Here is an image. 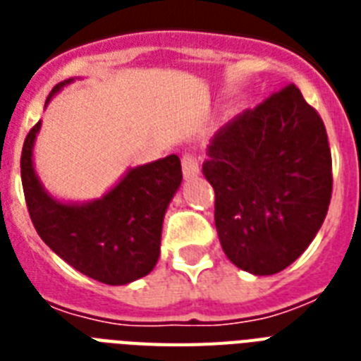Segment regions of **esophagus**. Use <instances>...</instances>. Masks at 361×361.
Instances as JSON below:
<instances>
[{
    "label": "esophagus",
    "instance_id": "esophagus-1",
    "mask_svg": "<svg viewBox=\"0 0 361 361\" xmlns=\"http://www.w3.org/2000/svg\"><path fill=\"white\" fill-rule=\"evenodd\" d=\"M181 166H183V176L185 178H195L200 172V166H198V157L195 153H185L181 157Z\"/></svg>",
    "mask_w": 361,
    "mask_h": 361
}]
</instances>
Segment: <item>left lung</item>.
<instances>
[{"label":"left lung","mask_w":361,"mask_h":361,"mask_svg":"<svg viewBox=\"0 0 361 361\" xmlns=\"http://www.w3.org/2000/svg\"><path fill=\"white\" fill-rule=\"evenodd\" d=\"M202 172L232 264L277 274L309 247L330 206L331 152L319 112L288 84L221 127Z\"/></svg>","instance_id":"1"}]
</instances>
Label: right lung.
Instances as JSON below:
<instances>
[{
    "mask_svg": "<svg viewBox=\"0 0 361 361\" xmlns=\"http://www.w3.org/2000/svg\"><path fill=\"white\" fill-rule=\"evenodd\" d=\"M69 82L73 78L58 84L50 97ZM39 129L41 121L25 136L20 169L27 212L41 240L80 274L104 285H127L149 274L161 252L164 212L181 183L180 157L130 169L99 200L63 204L42 189L33 169Z\"/></svg>",
    "mask_w": 361,
    "mask_h": 361,
    "instance_id": "right-lung-1",
    "label": "right lung"
}]
</instances>
